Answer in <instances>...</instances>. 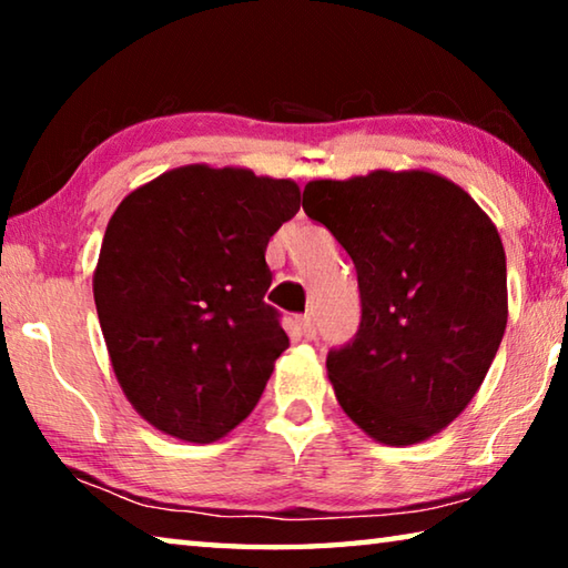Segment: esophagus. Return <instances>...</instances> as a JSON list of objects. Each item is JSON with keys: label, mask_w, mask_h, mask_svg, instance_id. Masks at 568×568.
I'll list each match as a JSON object with an SVG mask.
<instances>
[{"label": "esophagus", "mask_w": 568, "mask_h": 568, "mask_svg": "<svg viewBox=\"0 0 568 568\" xmlns=\"http://www.w3.org/2000/svg\"><path fill=\"white\" fill-rule=\"evenodd\" d=\"M295 323H297V333H301L303 338H313V335H315L313 315H301V318H297Z\"/></svg>", "instance_id": "obj_1"}]
</instances>
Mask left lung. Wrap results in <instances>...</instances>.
<instances>
[{
    "instance_id": "left-lung-1",
    "label": "left lung",
    "mask_w": 568,
    "mask_h": 568,
    "mask_svg": "<svg viewBox=\"0 0 568 568\" xmlns=\"http://www.w3.org/2000/svg\"><path fill=\"white\" fill-rule=\"evenodd\" d=\"M303 210L358 271L361 331L325 361L345 416L383 446L436 436L478 393L506 331L494 220L430 170L311 180Z\"/></svg>"
}]
</instances>
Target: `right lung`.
Masks as SVG:
<instances>
[{"mask_svg": "<svg viewBox=\"0 0 568 568\" xmlns=\"http://www.w3.org/2000/svg\"><path fill=\"white\" fill-rule=\"evenodd\" d=\"M297 210V182L203 162L114 210L92 293L114 378L150 426L213 444L253 413L287 348L263 301L265 247Z\"/></svg>", "mask_w": 568, "mask_h": 568, "instance_id": "add662e5", "label": "right lung"}]
</instances>
